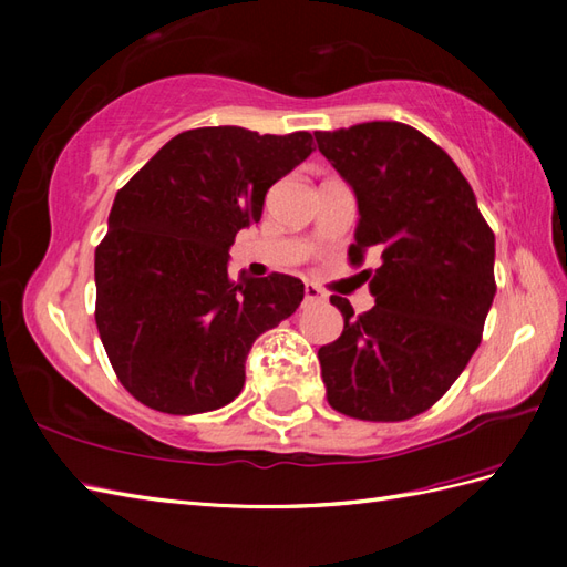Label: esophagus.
Returning a JSON list of instances; mask_svg holds the SVG:
<instances>
[{
	"instance_id": "obj_1",
	"label": "esophagus",
	"mask_w": 567,
	"mask_h": 567,
	"mask_svg": "<svg viewBox=\"0 0 567 567\" xmlns=\"http://www.w3.org/2000/svg\"><path fill=\"white\" fill-rule=\"evenodd\" d=\"M323 297V292L319 290V285H315V282H307L305 285V299L307 302H317V299H321Z\"/></svg>"
}]
</instances>
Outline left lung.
<instances>
[{"label": "left lung", "instance_id": "1", "mask_svg": "<svg viewBox=\"0 0 567 567\" xmlns=\"http://www.w3.org/2000/svg\"><path fill=\"white\" fill-rule=\"evenodd\" d=\"M319 151L358 199L353 262L380 252L375 307L355 317L333 295L343 333L319 348L329 404L363 421H404L436 404L483 341L495 299V234L473 187L414 126L368 122L317 131Z\"/></svg>", "mask_w": 567, "mask_h": 567}]
</instances>
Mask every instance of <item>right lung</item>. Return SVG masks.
Instances as JSON below:
<instances>
[{
	"mask_svg": "<svg viewBox=\"0 0 567 567\" xmlns=\"http://www.w3.org/2000/svg\"><path fill=\"white\" fill-rule=\"evenodd\" d=\"M311 134L189 128L116 192L94 250L100 339L118 382L163 414H202L238 396L260 333L292 317V275L228 277V248L260 221L268 189L302 163Z\"/></svg>",
	"mask_w": 567,
	"mask_h": 567,
	"instance_id": "1",
	"label": "right lung"
}]
</instances>
